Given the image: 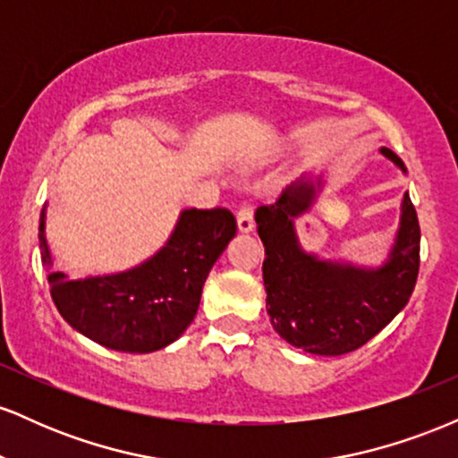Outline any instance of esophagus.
I'll return each instance as SVG.
<instances>
[{"instance_id":"34e87169","label":"esophagus","mask_w":458,"mask_h":458,"mask_svg":"<svg viewBox=\"0 0 458 458\" xmlns=\"http://www.w3.org/2000/svg\"><path fill=\"white\" fill-rule=\"evenodd\" d=\"M236 225H239L241 233H251L254 230V208L251 204H243L236 213Z\"/></svg>"}]
</instances>
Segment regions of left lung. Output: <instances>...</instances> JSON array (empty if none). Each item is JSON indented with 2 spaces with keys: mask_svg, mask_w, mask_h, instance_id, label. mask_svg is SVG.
I'll return each mask as SVG.
<instances>
[{
  "mask_svg": "<svg viewBox=\"0 0 458 458\" xmlns=\"http://www.w3.org/2000/svg\"><path fill=\"white\" fill-rule=\"evenodd\" d=\"M394 165L407 167L390 148ZM323 176L303 172L273 204L256 208L265 245L262 280L271 325L288 344L314 355H344L375 338L411 297L420 269V224L404 191L390 254L379 267L323 260L299 243L295 219L317 202Z\"/></svg>",
  "mask_w": 458,
  "mask_h": 458,
  "instance_id": "1",
  "label": "left lung"
}]
</instances>
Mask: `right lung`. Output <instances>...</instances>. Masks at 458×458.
Wrapping results in <instances>:
<instances>
[{
  "label": "right lung",
  "instance_id": "obj_1",
  "mask_svg": "<svg viewBox=\"0 0 458 458\" xmlns=\"http://www.w3.org/2000/svg\"><path fill=\"white\" fill-rule=\"evenodd\" d=\"M45 228L47 204L38 241L57 312L79 334L123 353H152L185 334L208 271L236 234L228 208H185L150 259L127 271L68 280L54 269Z\"/></svg>",
  "mask_w": 458,
  "mask_h": 458
}]
</instances>
